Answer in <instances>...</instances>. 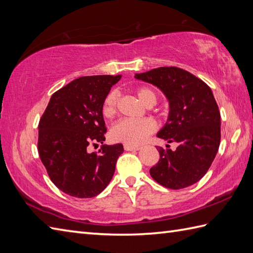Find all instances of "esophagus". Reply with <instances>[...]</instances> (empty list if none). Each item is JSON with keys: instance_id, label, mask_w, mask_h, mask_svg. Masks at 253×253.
<instances>
[{"instance_id": "esophagus-1", "label": "esophagus", "mask_w": 253, "mask_h": 253, "mask_svg": "<svg viewBox=\"0 0 253 253\" xmlns=\"http://www.w3.org/2000/svg\"><path fill=\"white\" fill-rule=\"evenodd\" d=\"M124 149H125L126 151H138L140 148L137 146H130V144H124Z\"/></svg>"}]
</instances>
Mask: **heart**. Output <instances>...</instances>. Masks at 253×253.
<instances>
[{"instance_id": "obj_1", "label": "heart", "mask_w": 253, "mask_h": 253, "mask_svg": "<svg viewBox=\"0 0 253 253\" xmlns=\"http://www.w3.org/2000/svg\"><path fill=\"white\" fill-rule=\"evenodd\" d=\"M137 96L143 104L152 106L157 103V93L151 88L139 87L135 90ZM120 95L117 91H111L102 103V114L105 118H112L117 112ZM157 125L150 118L139 120H122L111 128V137L114 141L123 142L130 146H138L147 140V138L154 132Z\"/></svg>"}]
</instances>
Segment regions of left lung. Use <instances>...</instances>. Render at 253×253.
<instances>
[{"mask_svg": "<svg viewBox=\"0 0 253 253\" xmlns=\"http://www.w3.org/2000/svg\"><path fill=\"white\" fill-rule=\"evenodd\" d=\"M135 78L157 85L169 100L168 121L157 136L178 143L175 151L159 147L160 160L150 169L152 178L169 189L196 184L210 169L221 142V114L211 88L178 67L154 68Z\"/></svg>", "mask_w": 253, "mask_h": 253, "instance_id": "obj_1", "label": "left lung"}]
</instances>
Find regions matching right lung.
I'll return each mask as SVG.
<instances>
[{"instance_id": "add662e5", "label": "right lung", "mask_w": 253, "mask_h": 253, "mask_svg": "<svg viewBox=\"0 0 253 253\" xmlns=\"http://www.w3.org/2000/svg\"><path fill=\"white\" fill-rule=\"evenodd\" d=\"M121 78L99 75L75 79L53 93L41 117L40 159L53 184L69 196H98L114 175L123 144H103L100 154L90 153L88 147L105 141L102 103Z\"/></svg>"}]
</instances>
